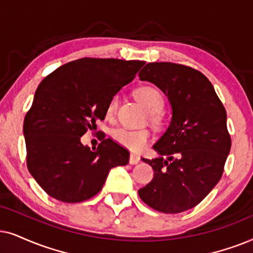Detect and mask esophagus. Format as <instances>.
I'll use <instances>...</instances> for the list:
<instances>
[{
	"label": "esophagus",
	"mask_w": 253,
	"mask_h": 253,
	"mask_svg": "<svg viewBox=\"0 0 253 253\" xmlns=\"http://www.w3.org/2000/svg\"><path fill=\"white\" fill-rule=\"evenodd\" d=\"M140 162V157L137 155L130 154L129 156V164H137Z\"/></svg>",
	"instance_id": "esophagus-1"
}]
</instances>
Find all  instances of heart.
<instances>
[{"instance_id":"1","label":"heart","mask_w":253,"mask_h":253,"mask_svg":"<svg viewBox=\"0 0 253 253\" xmlns=\"http://www.w3.org/2000/svg\"><path fill=\"white\" fill-rule=\"evenodd\" d=\"M135 97L149 112V119L151 120V123L156 125L160 124L162 120L161 111L164 106V98L160 90H157L154 86L144 85L135 90ZM118 104H119L118 96L111 97L105 110L106 118L112 119L116 116ZM112 137L120 146L127 148V149L134 151V153H139L147 146L148 141L150 139V132L146 128L130 129L120 127V128L113 130Z\"/></svg>"}]
</instances>
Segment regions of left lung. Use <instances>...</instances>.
Wrapping results in <instances>:
<instances>
[{
	"instance_id": "1",
	"label": "left lung",
	"mask_w": 253,
	"mask_h": 253,
	"mask_svg": "<svg viewBox=\"0 0 253 253\" xmlns=\"http://www.w3.org/2000/svg\"><path fill=\"white\" fill-rule=\"evenodd\" d=\"M139 76L160 87L172 107L169 127L153 147L160 156L142 158L155 172L139 195L155 211L181 213L200 204L221 179L231 148L227 112L210 80L191 67L151 62Z\"/></svg>"
}]
</instances>
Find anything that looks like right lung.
<instances>
[{"label": "right lung", "mask_w": 253, "mask_h": 253, "mask_svg": "<svg viewBox=\"0 0 253 253\" xmlns=\"http://www.w3.org/2000/svg\"><path fill=\"white\" fill-rule=\"evenodd\" d=\"M139 60L83 58L59 67L37 87L23 132L26 164L54 199L74 204L102 190L110 170L126 166L129 153L110 139L97 150L81 136L105 119L106 105L144 65Z\"/></svg>", "instance_id": "right-lung-1"}]
</instances>
